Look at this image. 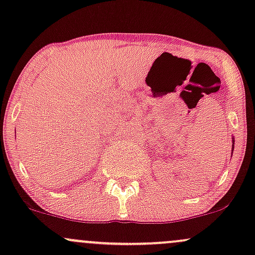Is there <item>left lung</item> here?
I'll list each match as a JSON object with an SVG mask.
<instances>
[{
  "instance_id": "obj_1",
  "label": "left lung",
  "mask_w": 255,
  "mask_h": 255,
  "mask_svg": "<svg viewBox=\"0 0 255 255\" xmlns=\"http://www.w3.org/2000/svg\"><path fill=\"white\" fill-rule=\"evenodd\" d=\"M231 150H234V140H233V147H231Z\"/></svg>"
}]
</instances>
